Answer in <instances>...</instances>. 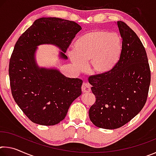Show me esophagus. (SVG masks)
Listing matches in <instances>:
<instances>
[{"label": "esophagus", "mask_w": 156, "mask_h": 156, "mask_svg": "<svg viewBox=\"0 0 156 156\" xmlns=\"http://www.w3.org/2000/svg\"><path fill=\"white\" fill-rule=\"evenodd\" d=\"M82 91L83 93H89L91 91V86L87 83H83L82 85Z\"/></svg>", "instance_id": "obj_1"}]
</instances>
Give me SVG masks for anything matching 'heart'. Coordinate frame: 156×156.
<instances>
[{"label":"heart","mask_w":156,"mask_h":156,"mask_svg":"<svg viewBox=\"0 0 156 156\" xmlns=\"http://www.w3.org/2000/svg\"><path fill=\"white\" fill-rule=\"evenodd\" d=\"M72 61L78 69L83 70L90 62L94 73L102 74L110 71L119 60L122 50L120 35L105 30H94L80 36L73 44Z\"/></svg>","instance_id":"heart-1"}]
</instances>
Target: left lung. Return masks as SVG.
<instances>
[{
  "instance_id": "1",
  "label": "left lung",
  "mask_w": 156,
  "mask_h": 156,
  "mask_svg": "<svg viewBox=\"0 0 156 156\" xmlns=\"http://www.w3.org/2000/svg\"><path fill=\"white\" fill-rule=\"evenodd\" d=\"M122 50L112 69L89 76L96 102L89 115L99 128L115 129L126 125L146 103L151 71L147 53L138 36L125 23L118 21Z\"/></svg>"
}]
</instances>
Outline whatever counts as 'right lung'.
Wrapping results in <instances>:
<instances>
[{"mask_svg": "<svg viewBox=\"0 0 156 156\" xmlns=\"http://www.w3.org/2000/svg\"><path fill=\"white\" fill-rule=\"evenodd\" d=\"M81 30L73 21L41 18L15 44L9 60V76L12 96L31 122L55 125L65 118L71 104L80 96L83 80L67 78L56 69H40L34 60L37 46L54 44L65 54Z\"/></svg>", "mask_w": 156, "mask_h": 156, "instance_id": "obj_1", "label": "right lung"}]
</instances>
